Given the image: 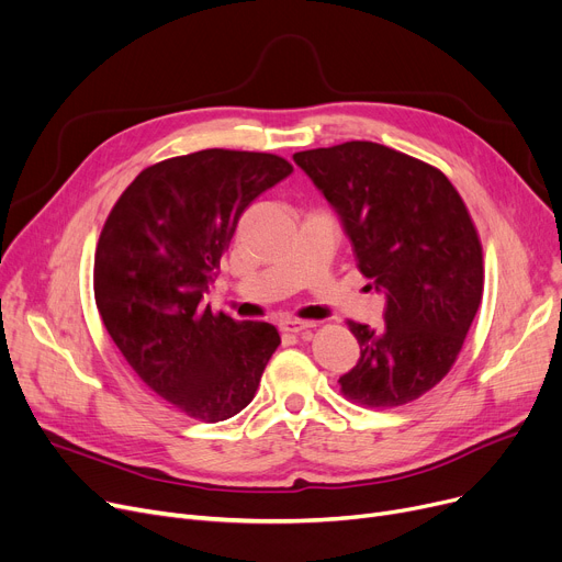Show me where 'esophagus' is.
Listing matches in <instances>:
<instances>
[{"instance_id": "esophagus-1", "label": "esophagus", "mask_w": 562, "mask_h": 562, "mask_svg": "<svg viewBox=\"0 0 562 562\" xmlns=\"http://www.w3.org/2000/svg\"><path fill=\"white\" fill-rule=\"evenodd\" d=\"M316 323L314 321H299V318H284L280 323V330L282 333H303V330H310L314 328Z\"/></svg>"}]
</instances>
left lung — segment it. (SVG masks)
<instances>
[{"mask_svg":"<svg viewBox=\"0 0 562 562\" xmlns=\"http://www.w3.org/2000/svg\"><path fill=\"white\" fill-rule=\"evenodd\" d=\"M341 216L360 273L385 289V323L346 321L360 362L341 394L371 409L422 398L456 364L483 301V246L439 168L371 140L293 155Z\"/></svg>","mask_w":562,"mask_h":562,"instance_id":"8db88e82","label":"left lung"}]
</instances>
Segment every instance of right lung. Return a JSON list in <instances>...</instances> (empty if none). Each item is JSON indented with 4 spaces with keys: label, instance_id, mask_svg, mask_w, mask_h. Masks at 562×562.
<instances>
[{
    "label": "right lung",
    "instance_id": "obj_1",
    "mask_svg": "<svg viewBox=\"0 0 562 562\" xmlns=\"http://www.w3.org/2000/svg\"><path fill=\"white\" fill-rule=\"evenodd\" d=\"M293 166L269 153L200 150L147 166L109 212L95 305L134 373L187 417L225 422L255 398L280 346L263 321L202 305L246 206Z\"/></svg>",
    "mask_w": 562,
    "mask_h": 562
}]
</instances>
